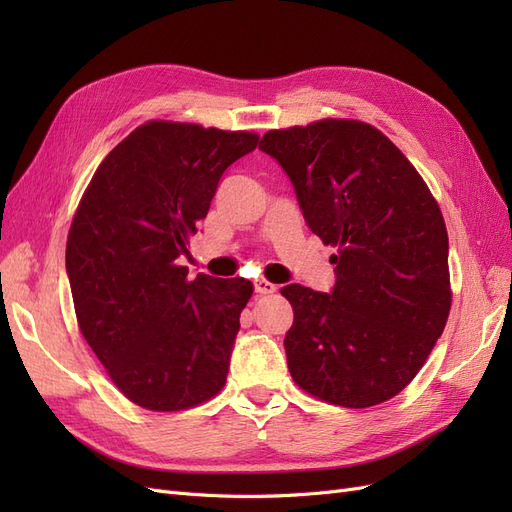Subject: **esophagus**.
I'll use <instances>...</instances> for the list:
<instances>
[{"mask_svg": "<svg viewBox=\"0 0 512 512\" xmlns=\"http://www.w3.org/2000/svg\"><path fill=\"white\" fill-rule=\"evenodd\" d=\"M254 290H256L258 294H273V292L277 290V286L271 284V282H267V280H256V282H254Z\"/></svg>", "mask_w": 512, "mask_h": 512, "instance_id": "34e87169", "label": "esophagus"}]
</instances>
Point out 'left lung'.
Returning <instances> with one entry per match:
<instances>
[{
    "label": "left lung",
    "instance_id": "left-lung-1",
    "mask_svg": "<svg viewBox=\"0 0 512 512\" xmlns=\"http://www.w3.org/2000/svg\"><path fill=\"white\" fill-rule=\"evenodd\" d=\"M288 175L309 230L335 245V286L288 284L292 380L344 408H369L412 382L451 312L448 235L427 183L380 130L322 119L260 138Z\"/></svg>",
    "mask_w": 512,
    "mask_h": 512
}]
</instances>
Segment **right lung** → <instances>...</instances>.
I'll list each match as a JSON object with an SVG mask.
<instances>
[{"label": "right lung", "instance_id": "right-lung-1", "mask_svg": "<svg viewBox=\"0 0 512 512\" xmlns=\"http://www.w3.org/2000/svg\"><path fill=\"white\" fill-rule=\"evenodd\" d=\"M258 136L149 121L108 153L68 232L66 271L83 337L136 406L177 412L222 391L243 277H188L190 237L224 170Z\"/></svg>", "mask_w": 512, "mask_h": 512}]
</instances>
